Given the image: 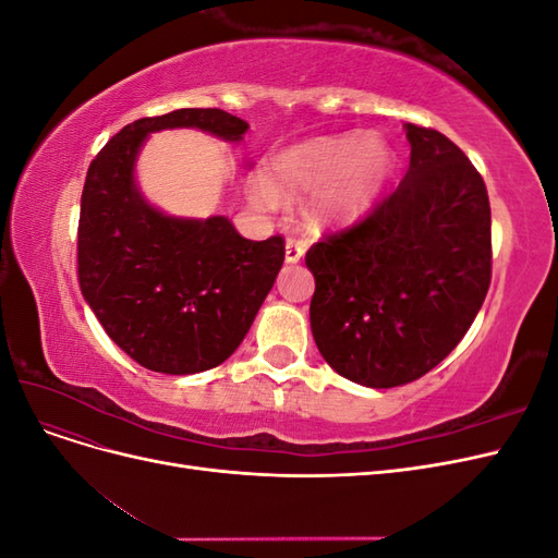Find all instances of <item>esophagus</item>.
<instances>
[{
    "instance_id": "obj_1",
    "label": "esophagus",
    "mask_w": 558,
    "mask_h": 558,
    "mask_svg": "<svg viewBox=\"0 0 558 558\" xmlns=\"http://www.w3.org/2000/svg\"><path fill=\"white\" fill-rule=\"evenodd\" d=\"M302 256H305V242H298V240L286 242V263H298Z\"/></svg>"
}]
</instances>
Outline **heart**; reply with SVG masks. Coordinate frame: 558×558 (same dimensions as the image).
Returning a JSON list of instances; mask_svg holds the SVG:
<instances>
[{"label":"heart","instance_id":"1","mask_svg":"<svg viewBox=\"0 0 558 558\" xmlns=\"http://www.w3.org/2000/svg\"><path fill=\"white\" fill-rule=\"evenodd\" d=\"M393 150L377 134H332L298 144L272 162V182L253 181L251 199L260 209H277L279 194L316 193L307 218L316 228L347 226L375 207L393 174Z\"/></svg>","mask_w":558,"mask_h":558}]
</instances>
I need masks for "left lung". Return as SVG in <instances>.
<instances>
[{
	"instance_id": "1",
	"label": "left lung",
	"mask_w": 558,
	"mask_h": 558,
	"mask_svg": "<svg viewBox=\"0 0 558 558\" xmlns=\"http://www.w3.org/2000/svg\"><path fill=\"white\" fill-rule=\"evenodd\" d=\"M410 170L353 228L314 244L310 324L337 375L369 388L424 377L475 320L492 283V207L442 132L408 123Z\"/></svg>"
}]
</instances>
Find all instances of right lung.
<instances>
[{
	"label": "right lung",
	"instance_id": "obj_1",
	"mask_svg": "<svg viewBox=\"0 0 558 558\" xmlns=\"http://www.w3.org/2000/svg\"><path fill=\"white\" fill-rule=\"evenodd\" d=\"M174 128L234 144L248 123L221 109H177L118 132L83 185L78 283L132 361L162 375H195L242 344L283 265V240H244L226 216L181 218L150 205L134 167L148 134Z\"/></svg>",
	"mask_w": 558,
	"mask_h": 558
}]
</instances>
